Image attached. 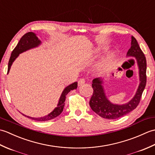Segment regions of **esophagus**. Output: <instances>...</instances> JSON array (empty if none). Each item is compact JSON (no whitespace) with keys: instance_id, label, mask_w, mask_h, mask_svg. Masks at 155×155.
Listing matches in <instances>:
<instances>
[{"instance_id":"esophagus-1","label":"esophagus","mask_w":155,"mask_h":155,"mask_svg":"<svg viewBox=\"0 0 155 155\" xmlns=\"http://www.w3.org/2000/svg\"><path fill=\"white\" fill-rule=\"evenodd\" d=\"M84 83H85V80L84 78H81V79L78 82V86H82V85L84 84Z\"/></svg>"}]
</instances>
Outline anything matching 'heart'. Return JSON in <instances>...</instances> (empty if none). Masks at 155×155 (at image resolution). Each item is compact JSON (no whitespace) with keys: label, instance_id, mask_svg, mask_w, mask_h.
<instances>
[{"label":"heart","instance_id":"heart-1","mask_svg":"<svg viewBox=\"0 0 155 155\" xmlns=\"http://www.w3.org/2000/svg\"><path fill=\"white\" fill-rule=\"evenodd\" d=\"M102 50H103V48H102L101 47H98L96 48V50H95V52H96V53H98V52L102 51ZM113 56H114L113 53L108 54L107 56H105L103 58V64H107V62H110L112 60V58H113Z\"/></svg>","mask_w":155,"mask_h":155}]
</instances>
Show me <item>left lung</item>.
Here are the masks:
<instances>
[{
    "label": "left lung",
    "instance_id": "8db88e82",
    "mask_svg": "<svg viewBox=\"0 0 155 155\" xmlns=\"http://www.w3.org/2000/svg\"><path fill=\"white\" fill-rule=\"evenodd\" d=\"M127 57H134L139 67V85L133 98L123 104H114L108 99L103 87V79L96 78L93 80L92 87L93 94L89 102L90 107L95 113L107 119H116L124 116L135 109L140 103V98L147 83V61L137 41L131 37V47L128 49Z\"/></svg>",
    "mask_w": 155,
    "mask_h": 155
}]
</instances>
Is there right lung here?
<instances>
[{
  "mask_svg": "<svg viewBox=\"0 0 155 155\" xmlns=\"http://www.w3.org/2000/svg\"><path fill=\"white\" fill-rule=\"evenodd\" d=\"M41 45V41L39 40L38 37L35 33L32 32H28L26 33L25 35H23L21 40L19 41L18 43L16 45V47L15 48L14 50L12 51L11 57H10L9 61H8V72L7 74L10 71L11 66L13 63V62L15 61V59L17 58L19 54L22 53L23 52H25L28 50H30L31 48H34L36 47H38L39 45ZM77 82H74V83L68 85L67 87H65L64 89L62 91V93L61 95L60 98H59L58 103L57 104V107H56L54 109L52 110L51 113L48 114L47 115H45L44 117H38V118H35L31 117L29 116H27L24 114L25 117H27L29 118H31L32 120H37V121H47L53 118L57 117L61 114V113L63 110V108L64 106V101L66 99V96L67 94L70 92L74 89H76L77 88Z\"/></svg>",
  "mask_w": 155,
  "mask_h": 155,
  "instance_id": "obj_1",
  "label": "right lung"
}]
</instances>
